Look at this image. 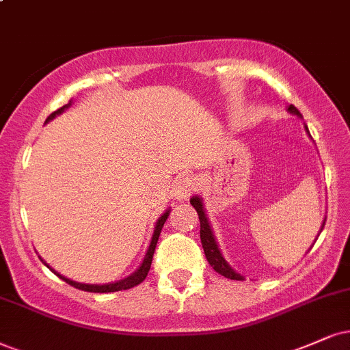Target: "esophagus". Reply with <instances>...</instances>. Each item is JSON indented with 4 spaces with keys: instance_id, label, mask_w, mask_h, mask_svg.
Masks as SVG:
<instances>
[{
    "instance_id": "obj_1",
    "label": "esophagus",
    "mask_w": 350,
    "mask_h": 350,
    "mask_svg": "<svg viewBox=\"0 0 350 350\" xmlns=\"http://www.w3.org/2000/svg\"><path fill=\"white\" fill-rule=\"evenodd\" d=\"M198 189V180L193 178H183L174 184V196L178 200H187L193 192Z\"/></svg>"
}]
</instances>
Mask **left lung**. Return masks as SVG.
<instances>
[{"mask_svg":"<svg viewBox=\"0 0 350 350\" xmlns=\"http://www.w3.org/2000/svg\"><path fill=\"white\" fill-rule=\"evenodd\" d=\"M287 111L295 114V116H302L300 111L297 108H295L294 105H289L287 106ZM305 129H307V126H305ZM308 132V129H307ZM190 203H192V206L196 208L197 213H198V219H200V239H202V247H203V252H205V256L208 260V263L213 267V269L216 273H219L221 276L228 278V280H234V281H242L244 278L241 276V274L234 271V269L229 267L226 260H224L223 254L219 252V247L216 244V239L213 236V231H211V226L210 223H208V218L205 215V210H203V202L200 197H192L190 198ZM326 221V219H325ZM323 226H325V223H323ZM323 226H321V231H323Z\"/></svg>","mask_w":350,"mask_h":350,"instance_id":"left-lung-1","label":"left lung"}]
</instances>
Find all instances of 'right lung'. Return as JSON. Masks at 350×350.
<instances>
[{
  "mask_svg": "<svg viewBox=\"0 0 350 350\" xmlns=\"http://www.w3.org/2000/svg\"><path fill=\"white\" fill-rule=\"evenodd\" d=\"M69 105H70V101H69L68 105H64L63 108L57 109V111L51 113L50 116L46 118V122H48V121H51V119L55 118L56 114H61V113H63L66 108H69ZM167 216H170V210H166L165 213L161 215V218H158L157 224H154V231H153L152 242H150L148 250H147V254H145V258H144L142 265H140V267H139V269H137L135 273H132L131 276L124 278V280H121V281L109 282V284H82V282H76V281H72V280H68V278H64L63 274H59L57 271H55V269H53V268H50V265H46L45 262H43L42 258H40V260H42L43 265H46V267L50 268L51 271L56 274V276H59L61 280L66 281V282H68V284H70L72 287H76V289L87 291V293H116V291H126V289H131V287H134V286H137V284H140V282H142V281L145 280V278H147V274H148V271H150V267H152V260H153L154 249H157L158 237H160L161 228H163V224L166 223Z\"/></svg>",
  "mask_w": 350,
  "mask_h": 350,
  "instance_id": "add662e5",
  "label": "right lung"
}]
</instances>
